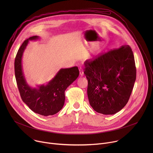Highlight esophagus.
<instances>
[{"label":"esophagus","instance_id":"esophagus-1","mask_svg":"<svg viewBox=\"0 0 153 153\" xmlns=\"http://www.w3.org/2000/svg\"><path fill=\"white\" fill-rule=\"evenodd\" d=\"M79 74H80V76H83L84 75V72H83V70L82 68L79 69Z\"/></svg>","mask_w":153,"mask_h":153}]
</instances>
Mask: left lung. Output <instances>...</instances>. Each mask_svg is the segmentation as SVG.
I'll list each match as a JSON object with an SVG mask.
<instances>
[{
  "instance_id": "left-lung-1",
  "label": "left lung",
  "mask_w": 153,
  "mask_h": 153,
  "mask_svg": "<svg viewBox=\"0 0 153 153\" xmlns=\"http://www.w3.org/2000/svg\"><path fill=\"white\" fill-rule=\"evenodd\" d=\"M88 80L87 94L94 110L114 114L126 105L136 79L134 57L129 45H123L84 62Z\"/></svg>"
}]
</instances>
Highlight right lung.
Returning <instances> with one entry per match:
<instances>
[{
  "label": "right lung",
  "mask_w": 153,
  "mask_h": 153,
  "mask_svg": "<svg viewBox=\"0 0 153 153\" xmlns=\"http://www.w3.org/2000/svg\"><path fill=\"white\" fill-rule=\"evenodd\" d=\"M37 36L25 40L19 49L14 62L15 77L23 102L31 110L42 116H52L57 113L63 106L65 91L79 75L77 67L62 68L46 85H37L33 88L25 79L22 68V57L30 40H36Z\"/></svg>",
  "instance_id": "1"
}]
</instances>
